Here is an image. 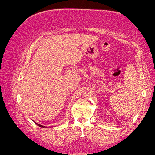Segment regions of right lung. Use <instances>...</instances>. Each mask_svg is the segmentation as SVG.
Segmentation results:
<instances>
[{"instance_id": "right-lung-1", "label": "right lung", "mask_w": 155, "mask_h": 155, "mask_svg": "<svg viewBox=\"0 0 155 155\" xmlns=\"http://www.w3.org/2000/svg\"><path fill=\"white\" fill-rule=\"evenodd\" d=\"M37 125L38 126H39V127H42V128H47L48 127H46V126H44V125H41V124H37V123H36V122H35Z\"/></svg>"}]
</instances>
